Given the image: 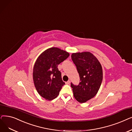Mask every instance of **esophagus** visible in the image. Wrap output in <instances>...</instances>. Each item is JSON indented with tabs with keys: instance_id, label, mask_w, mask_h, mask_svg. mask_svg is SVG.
Instances as JSON below:
<instances>
[{
	"instance_id": "esophagus-1",
	"label": "esophagus",
	"mask_w": 132,
	"mask_h": 132,
	"mask_svg": "<svg viewBox=\"0 0 132 132\" xmlns=\"http://www.w3.org/2000/svg\"><path fill=\"white\" fill-rule=\"evenodd\" d=\"M70 83H71L70 80H68V81H67V82H66V84H67V85H69Z\"/></svg>"
}]
</instances>
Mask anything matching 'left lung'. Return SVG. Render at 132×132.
I'll return each mask as SVG.
<instances>
[{
    "mask_svg": "<svg viewBox=\"0 0 132 132\" xmlns=\"http://www.w3.org/2000/svg\"><path fill=\"white\" fill-rule=\"evenodd\" d=\"M72 60L75 64L80 77L78 85L71 82L73 95L80 103L94 98L101 86L102 69L100 63L90 52L73 53Z\"/></svg>",
    "mask_w": 132,
    "mask_h": 132,
    "instance_id": "1",
    "label": "left lung"
}]
</instances>
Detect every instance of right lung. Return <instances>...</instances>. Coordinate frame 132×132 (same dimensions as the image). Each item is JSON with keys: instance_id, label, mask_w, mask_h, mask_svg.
I'll return each mask as SVG.
<instances>
[{"instance_id": "1", "label": "right lung", "mask_w": 132, "mask_h": 132, "mask_svg": "<svg viewBox=\"0 0 132 132\" xmlns=\"http://www.w3.org/2000/svg\"><path fill=\"white\" fill-rule=\"evenodd\" d=\"M69 55L64 50L52 47L45 51L36 61L33 72L34 84L38 93L45 99H55L65 84L58 66Z\"/></svg>"}]
</instances>
